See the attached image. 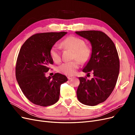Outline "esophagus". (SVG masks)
<instances>
[{"instance_id": "1", "label": "esophagus", "mask_w": 135, "mask_h": 135, "mask_svg": "<svg viewBox=\"0 0 135 135\" xmlns=\"http://www.w3.org/2000/svg\"><path fill=\"white\" fill-rule=\"evenodd\" d=\"M68 79H71L72 78H73V77H72V76H68Z\"/></svg>"}]
</instances>
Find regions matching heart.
Wrapping results in <instances>:
<instances>
[{
  "instance_id": "b5f03b06",
  "label": "heart",
  "mask_w": 135,
  "mask_h": 135,
  "mask_svg": "<svg viewBox=\"0 0 135 135\" xmlns=\"http://www.w3.org/2000/svg\"><path fill=\"white\" fill-rule=\"evenodd\" d=\"M62 46L73 52L72 59H76L80 63H85L91 57L92 51L91 48L85 46V43L82 39L75 36H69L61 43ZM50 55L53 61L59 62L61 60L59 48L57 46L52 47L50 51ZM77 60L67 62L61 64L59 67L60 73L65 75H71L74 74L76 69L79 66Z\"/></svg>"
}]
</instances>
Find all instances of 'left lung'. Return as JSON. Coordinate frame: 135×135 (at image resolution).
Returning <instances> with one entry per match:
<instances>
[{
  "mask_svg": "<svg viewBox=\"0 0 135 135\" xmlns=\"http://www.w3.org/2000/svg\"><path fill=\"white\" fill-rule=\"evenodd\" d=\"M90 42L91 57L83 68L84 73L92 71L91 80L79 77L77 98L84 105L95 106L107 100L115 86L119 73V60L115 44L104 32L89 30L75 31Z\"/></svg>",
  "mask_w": 135,
  "mask_h": 135,
  "instance_id": "left-lung-1",
  "label": "left lung"
}]
</instances>
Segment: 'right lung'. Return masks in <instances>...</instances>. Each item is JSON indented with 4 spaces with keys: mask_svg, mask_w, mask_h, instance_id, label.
I'll return each mask as SVG.
<instances>
[{
    "mask_svg": "<svg viewBox=\"0 0 135 135\" xmlns=\"http://www.w3.org/2000/svg\"><path fill=\"white\" fill-rule=\"evenodd\" d=\"M67 32H44L31 36L22 46L16 66V80L27 99L35 105L47 107L58 101L60 86L68 81L60 73L46 76L54 64L50 51Z\"/></svg>",
    "mask_w": 135,
    "mask_h": 135,
    "instance_id": "right-lung-1",
    "label": "right lung"
}]
</instances>
